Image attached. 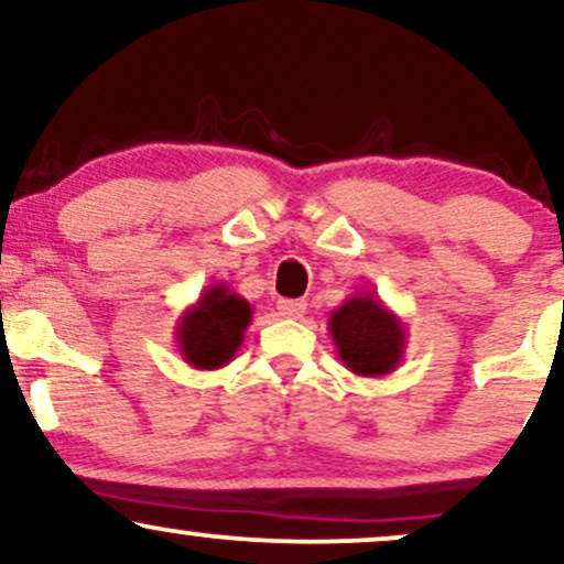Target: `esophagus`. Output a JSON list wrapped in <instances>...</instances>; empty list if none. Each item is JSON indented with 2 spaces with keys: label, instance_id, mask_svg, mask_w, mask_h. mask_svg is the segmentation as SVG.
Returning a JSON list of instances; mask_svg holds the SVG:
<instances>
[{
  "label": "esophagus",
  "instance_id": "obj_1",
  "mask_svg": "<svg viewBox=\"0 0 564 564\" xmlns=\"http://www.w3.org/2000/svg\"><path fill=\"white\" fill-rule=\"evenodd\" d=\"M278 312H281L283 317H291V321H296V317H302L304 312H307V302H304V300H281V302H278Z\"/></svg>",
  "mask_w": 564,
  "mask_h": 564
}]
</instances>
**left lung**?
Wrapping results in <instances>:
<instances>
[{"label": "left lung", "mask_w": 564, "mask_h": 564, "mask_svg": "<svg viewBox=\"0 0 564 564\" xmlns=\"http://www.w3.org/2000/svg\"><path fill=\"white\" fill-rule=\"evenodd\" d=\"M338 359L344 368L362 378L389 376L402 362L406 325L386 307L376 291H359L330 312L328 321Z\"/></svg>", "instance_id": "1"}]
</instances>
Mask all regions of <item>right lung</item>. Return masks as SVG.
Returning a JSON list of instances; mask_svg holds the SVG:
<instances>
[{"instance_id":"1","label":"right lung","mask_w":564,"mask_h":564,"mask_svg":"<svg viewBox=\"0 0 564 564\" xmlns=\"http://www.w3.org/2000/svg\"><path fill=\"white\" fill-rule=\"evenodd\" d=\"M252 312V304L226 283L207 286L175 323V347L183 362L194 370H217L228 365L241 347Z\"/></svg>"}]
</instances>
